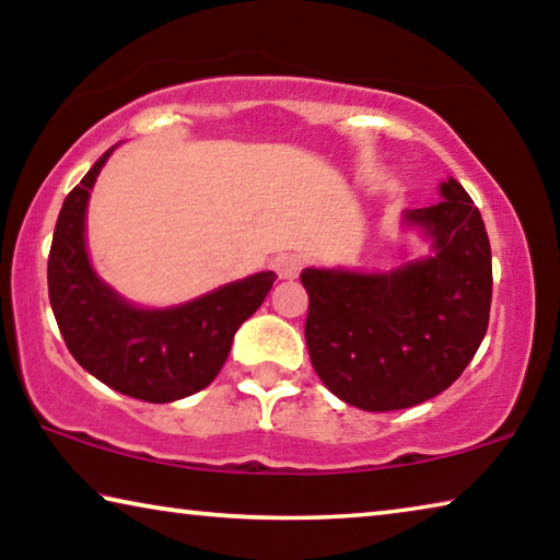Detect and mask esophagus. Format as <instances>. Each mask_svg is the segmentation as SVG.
Here are the masks:
<instances>
[{
  "label": "esophagus",
  "instance_id": "34e87169",
  "mask_svg": "<svg viewBox=\"0 0 560 560\" xmlns=\"http://www.w3.org/2000/svg\"><path fill=\"white\" fill-rule=\"evenodd\" d=\"M301 269H303L301 254L287 252V254H279V257L273 259V271L279 273V279H296Z\"/></svg>",
  "mask_w": 560,
  "mask_h": 560
}]
</instances>
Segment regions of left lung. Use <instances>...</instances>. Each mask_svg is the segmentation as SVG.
I'll return each instance as SVG.
<instances>
[{"label": "left lung", "instance_id": "1", "mask_svg": "<svg viewBox=\"0 0 560 560\" xmlns=\"http://www.w3.org/2000/svg\"><path fill=\"white\" fill-rule=\"evenodd\" d=\"M442 202L405 210L432 254L390 273L303 269L306 346L340 400L368 412L405 410L457 381L485 340L491 246L485 220L457 179Z\"/></svg>", "mask_w": 560, "mask_h": 560}]
</instances>
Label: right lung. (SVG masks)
Wrapping results in <instances>:
<instances>
[{
    "label": "right lung",
    "instance_id": "1",
    "mask_svg": "<svg viewBox=\"0 0 560 560\" xmlns=\"http://www.w3.org/2000/svg\"><path fill=\"white\" fill-rule=\"evenodd\" d=\"M113 148L66 195L49 252V301L66 348L113 390L145 402L200 393L222 371L232 340L277 273L259 271L173 308H138L93 271L86 252L91 187Z\"/></svg>",
    "mask_w": 560,
    "mask_h": 560
}]
</instances>
